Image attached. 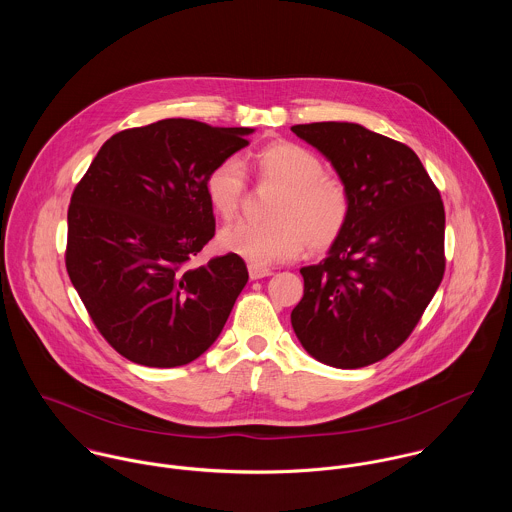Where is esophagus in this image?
<instances>
[{
	"instance_id": "obj_1",
	"label": "esophagus",
	"mask_w": 512,
	"mask_h": 512,
	"mask_svg": "<svg viewBox=\"0 0 512 512\" xmlns=\"http://www.w3.org/2000/svg\"><path fill=\"white\" fill-rule=\"evenodd\" d=\"M248 274L252 280H260V278H268L272 276V270L268 268H260V266H248Z\"/></svg>"
}]
</instances>
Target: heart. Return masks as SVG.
Wrapping results in <instances>:
<instances>
[{
	"instance_id": "heart-1",
	"label": "heart",
	"mask_w": 512,
	"mask_h": 512,
	"mask_svg": "<svg viewBox=\"0 0 512 512\" xmlns=\"http://www.w3.org/2000/svg\"><path fill=\"white\" fill-rule=\"evenodd\" d=\"M250 167L262 183L282 189L268 211L270 222H236L220 232L222 250L252 266H270L295 258L303 246L311 252L331 248L347 228L351 195L343 181L325 175V165L307 147L278 140L256 149ZM211 209L222 220L234 219L246 195V175L238 159L228 157L205 181Z\"/></svg>"
}]
</instances>
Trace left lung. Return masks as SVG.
<instances>
[{"label": "left lung", "instance_id": "1", "mask_svg": "<svg viewBox=\"0 0 512 512\" xmlns=\"http://www.w3.org/2000/svg\"><path fill=\"white\" fill-rule=\"evenodd\" d=\"M351 195V217L329 256L301 268L292 327L303 349L337 368L394 353L414 331L445 272L438 187L406 146L351 122L297 124Z\"/></svg>", "mask_w": 512, "mask_h": 512}]
</instances>
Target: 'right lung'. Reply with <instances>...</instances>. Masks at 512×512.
Masks as SVG:
<instances>
[{
  "instance_id": "1",
  "label": "right lung",
  "mask_w": 512,
  "mask_h": 512,
  "mask_svg": "<svg viewBox=\"0 0 512 512\" xmlns=\"http://www.w3.org/2000/svg\"><path fill=\"white\" fill-rule=\"evenodd\" d=\"M252 128L169 118L114 134L74 187L65 264L100 335L138 365L201 357L248 282L240 256L193 266L215 236L207 175Z\"/></svg>"
}]
</instances>
